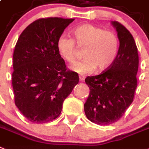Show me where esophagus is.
I'll use <instances>...</instances> for the list:
<instances>
[{
  "instance_id": "obj_1",
  "label": "esophagus",
  "mask_w": 149,
  "mask_h": 149,
  "mask_svg": "<svg viewBox=\"0 0 149 149\" xmlns=\"http://www.w3.org/2000/svg\"><path fill=\"white\" fill-rule=\"evenodd\" d=\"M85 78L86 77L84 75H79V79H80V81H83L85 79Z\"/></svg>"
}]
</instances>
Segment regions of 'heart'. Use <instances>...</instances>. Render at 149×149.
<instances>
[{
  "label": "heart",
  "mask_w": 149,
  "mask_h": 149,
  "mask_svg": "<svg viewBox=\"0 0 149 149\" xmlns=\"http://www.w3.org/2000/svg\"><path fill=\"white\" fill-rule=\"evenodd\" d=\"M74 39L60 35L56 42L58 53L68 63L75 62L77 45L84 48V59L76 63L72 70L79 74H89L98 69H108L116 57L118 39L114 32L104 31L92 24H82L72 31Z\"/></svg>",
  "instance_id": "heart-1"
}]
</instances>
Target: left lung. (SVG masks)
Returning <instances> with one entry per match:
<instances>
[{
  "mask_svg": "<svg viewBox=\"0 0 149 149\" xmlns=\"http://www.w3.org/2000/svg\"><path fill=\"white\" fill-rule=\"evenodd\" d=\"M119 40L116 57L100 75L87 77L89 95L84 104L87 118L100 125L118 121L132 104L137 87L139 54L132 35L123 24L112 21Z\"/></svg>",
  "mask_w": 149,
  "mask_h": 149,
  "instance_id": "obj_1",
  "label": "left lung"
}]
</instances>
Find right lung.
<instances>
[{
	"instance_id": "1",
	"label": "right lung",
	"mask_w": 149,
	"mask_h": 149,
	"mask_svg": "<svg viewBox=\"0 0 149 149\" xmlns=\"http://www.w3.org/2000/svg\"><path fill=\"white\" fill-rule=\"evenodd\" d=\"M74 19L41 18L21 33L13 55L12 86L14 102L33 123L54 120L63 102L79 83L58 53L56 42Z\"/></svg>"
}]
</instances>
